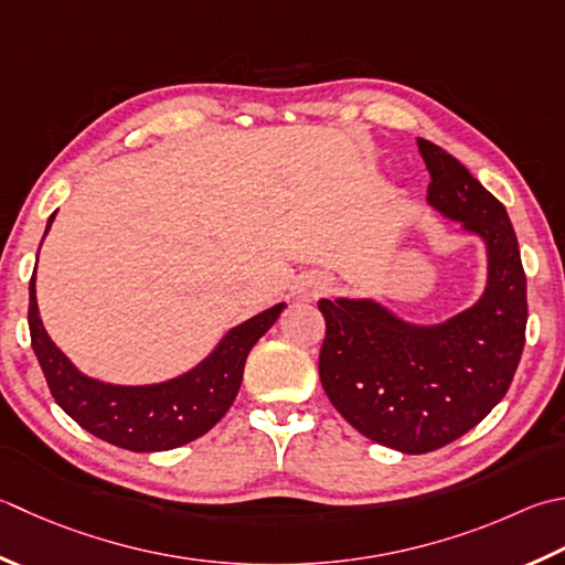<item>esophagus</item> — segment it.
<instances>
[{
    "label": "esophagus",
    "mask_w": 565,
    "mask_h": 565,
    "mask_svg": "<svg viewBox=\"0 0 565 565\" xmlns=\"http://www.w3.org/2000/svg\"><path fill=\"white\" fill-rule=\"evenodd\" d=\"M328 289H330V281H328V279H316V281H311V291H313V296L323 294V291H328Z\"/></svg>",
    "instance_id": "34e87169"
}]
</instances>
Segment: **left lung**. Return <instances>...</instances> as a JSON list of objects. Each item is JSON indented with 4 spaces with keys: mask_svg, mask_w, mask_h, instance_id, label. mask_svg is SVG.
<instances>
[{
    "mask_svg": "<svg viewBox=\"0 0 565 565\" xmlns=\"http://www.w3.org/2000/svg\"><path fill=\"white\" fill-rule=\"evenodd\" d=\"M428 205L478 235L488 281L466 311L412 323L374 298H320V384L374 444L418 456L478 426L514 380L526 333V276L504 205L456 157L426 139Z\"/></svg>",
    "mask_w": 565,
    "mask_h": 565,
    "instance_id": "obj_1",
    "label": "left lung"
}]
</instances>
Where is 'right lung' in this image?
<instances>
[{
	"instance_id": "1",
	"label": "right lung",
	"mask_w": 565,
	"mask_h": 565,
	"mask_svg": "<svg viewBox=\"0 0 565 565\" xmlns=\"http://www.w3.org/2000/svg\"><path fill=\"white\" fill-rule=\"evenodd\" d=\"M55 213L49 217V235ZM41 249V247H39ZM286 303L230 328L210 355L159 384H109L87 377L55 348L36 303V271L29 281V330L43 377L65 414L93 436L135 452L171 450L207 434L235 402L249 350L281 316Z\"/></svg>"
}]
</instances>
